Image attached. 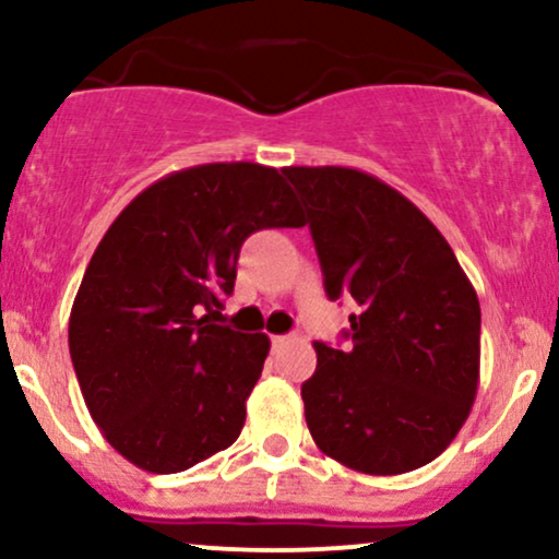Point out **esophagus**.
Returning a JSON list of instances; mask_svg holds the SVG:
<instances>
[{"mask_svg": "<svg viewBox=\"0 0 559 559\" xmlns=\"http://www.w3.org/2000/svg\"><path fill=\"white\" fill-rule=\"evenodd\" d=\"M288 342H292V336H273V338H271L273 349H281V346H286Z\"/></svg>", "mask_w": 559, "mask_h": 559, "instance_id": "esophagus-1", "label": "esophagus"}]
</instances>
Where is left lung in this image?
<instances>
[{"label": "left lung", "mask_w": 559, "mask_h": 559, "mask_svg": "<svg viewBox=\"0 0 559 559\" xmlns=\"http://www.w3.org/2000/svg\"><path fill=\"white\" fill-rule=\"evenodd\" d=\"M307 207L329 299H355L352 346L316 342L301 383L320 452L368 476L439 457L471 415L480 305L439 228L376 176L284 168Z\"/></svg>", "instance_id": "obj_1"}]
</instances>
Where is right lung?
Listing matches in <instances>:
<instances>
[{"mask_svg": "<svg viewBox=\"0 0 559 559\" xmlns=\"http://www.w3.org/2000/svg\"><path fill=\"white\" fill-rule=\"evenodd\" d=\"M301 226L284 176L258 163L170 173L115 217L68 344L88 413L128 463L181 473L239 439L271 338L215 320L247 236Z\"/></svg>", "mask_w": 559, "mask_h": 559, "instance_id": "add662e5", "label": "right lung"}]
</instances>
